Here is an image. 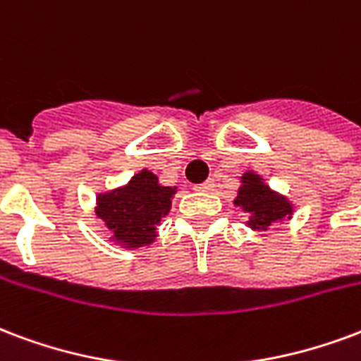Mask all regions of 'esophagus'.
Masks as SVG:
<instances>
[{
	"mask_svg": "<svg viewBox=\"0 0 361 361\" xmlns=\"http://www.w3.org/2000/svg\"><path fill=\"white\" fill-rule=\"evenodd\" d=\"M214 188V183H212V180H207L202 181V183H199V185H195V191H201V193H207V191H210V189Z\"/></svg>",
	"mask_w": 361,
	"mask_h": 361,
	"instance_id": "1",
	"label": "esophagus"
}]
</instances>
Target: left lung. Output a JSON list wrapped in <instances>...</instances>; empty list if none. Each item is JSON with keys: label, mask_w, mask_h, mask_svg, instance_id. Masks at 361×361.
I'll list each match as a JSON object with an SVG mask.
<instances>
[{"label": "left lung", "mask_w": 361, "mask_h": 361, "mask_svg": "<svg viewBox=\"0 0 361 361\" xmlns=\"http://www.w3.org/2000/svg\"><path fill=\"white\" fill-rule=\"evenodd\" d=\"M235 204L248 216V228L266 229L276 226L285 218H290L293 207L285 197H279L264 185L262 178L256 173L247 172L243 176V185L237 193Z\"/></svg>", "instance_id": "1"}]
</instances>
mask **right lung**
I'll list each match as a JSON object with an SVG mask.
<instances>
[{"instance_id": "obj_1", "label": "right lung", "mask_w": 361, "mask_h": 361, "mask_svg": "<svg viewBox=\"0 0 361 361\" xmlns=\"http://www.w3.org/2000/svg\"><path fill=\"white\" fill-rule=\"evenodd\" d=\"M176 189L162 188L149 170L135 173L126 188L99 195L97 216L113 231V241L128 248L154 241L160 218L170 212Z\"/></svg>"}]
</instances>
